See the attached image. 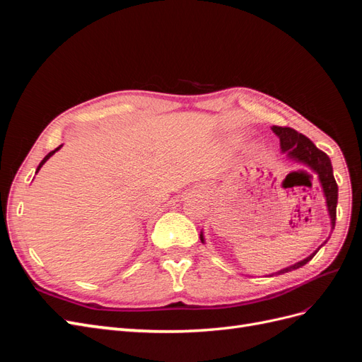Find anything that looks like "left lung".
I'll use <instances>...</instances> for the list:
<instances>
[{
	"instance_id": "obj_1",
	"label": "left lung",
	"mask_w": 362,
	"mask_h": 362,
	"mask_svg": "<svg viewBox=\"0 0 362 362\" xmlns=\"http://www.w3.org/2000/svg\"><path fill=\"white\" fill-rule=\"evenodd\" d=\"M272 131L279 137L282 154H287V157L290 160H293V161H298L300 164H305L306 168H310L317 175V177H319V182L322 185V190H323L325 199H326L327 213H329V217H331V228L334 229L335 228V218H337L338 185H337L335 178H334V170H332L331 158L327 157L323 151H320L319 148H317L308 137L298 133V131L293 129V128L273 125ZM201 242L205 243V238H204L202 231H201ZM326 242H327V240H326ZM319 249H317L315 252H313V254L310 257H306L305 259L296 262V264H293L290 267L281 269L276 273H272V275H269V276L282 275V273H287V272H291L294 269H299V267L305 266L306 262L313 259V257L317 254V252H319Z\"/></svg>"
}]
</instances>
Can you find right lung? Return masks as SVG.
<instances>
[{
    "label": "right lung",
    "instance_id": "add662e5",
    "mask_svg": "<svg viewBox=\"0 0 362 362\" xmlns=\"http://www.w3.org/2000/svg\"><path fill=\"white\" fill-rule=\"evenodd\" d=\"M62 146H63V145H60V146H59V148H56V149H54V151H51V152H49V154H48V156H45V158H43V160H42V161H40V163H39V166H37V169H36V173H37V172H39V170H40V168H42V166H43V164H45V163H47V161H48V160H49V157H52V156H54V154H56V152H57V151H59V149H60V148H62Z\"/></svg>",
    "mask_w": 362,
    "mask_h": 362
}]
</instances>
